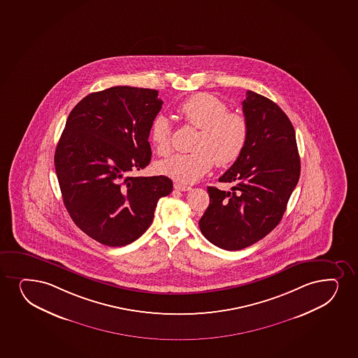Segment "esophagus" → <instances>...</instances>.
Returning a JSON list of instances; mask_svg holds the SVG:
<instances>
[{
  "instance_id": "obj_1",
  "label": "esophagus",
  "mask_w": 358,
  "mask_h": 358,
  "mask_svg": "<svg viewBox=\"0 0 358 358\" xmlns=\"http://www.w3.org/2000/svg\"><path fill=\"white\" fill-rule=\"evenodd\" d=\"M173 187H175V189L181 190V192H188V190L192 189V187H189V185H182V183H175Z\"/></svg>"
}]
</instances>
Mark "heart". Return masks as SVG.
<instances>
[{"mask_svg": "<svg viewBox=\"0 0 358 358\" xmlns=\"http://www.w3.org/2000/svg\"><path fill=\"white\" fill-rule=\"evenodd\" d=\"M178 114L190 126L200 129L190 153H177L160 160L157 169L175 181L193 183L210 171L213 164H230L242 155L248 143L249 123L243 115L229 111L222 99L210 93H198L182 101ZM168 118L157 115L150 127V139L159 155L171 148Z\"/></svg>", "mask_w": 358, "mask_h": 358, "instance_id": "b5f03b06", "label": "heart"}]
</instances>
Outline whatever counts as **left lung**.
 Here are the masks:
<instances>
[{"instance_id": "1", "label": "left lung", "mask_w": 358, "mask_h": 358, "mask_svg": "<svg viewBox=\"0 0 358 358\" xmlns=\"http://www.w3.org/2000/svg\"><path fill=\"white\" fill-rule=\"evenodd\" d=\"M248 143L219 182L231 192L208 187L210 205L199 225L219 248H247L277 227L301 173L294 126L268 98L247 91L242 101Z\"/></svg>"}]
</instances>
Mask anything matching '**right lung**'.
I'll use <instances>...</instances> for the list:
<instances>
[{"label":"right lung","instance_id":"right-lung-1","mask_svg":"<svg viewBox=\"0 0 358 358\" xmlns=\"http://www.w3.org/2000/svg\"><path fill=\"white\" fill-rule=\"evenodd\" d=\"M162 106L156 90L115 86L86 96L68 116L55 152L59 189L76 227L99 243L138 240L173 192L169 177L129 175L151 162L150 127Z\"/></svg>","mask_w":358,"mask_h":358}]
</instances>
